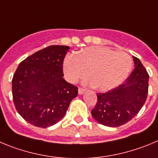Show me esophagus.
<instances>
[{"label":"esophagus","instance_id":"esophagus-1","mask_svg":"<svg viewBox=\"0 0 158 158\" xmlns=\"http://www.w3.org/2000/svg\"><path fill=\"white\" fill-rule=\"evenodd\" d=\"M78 92H79V94H82L85 92V89L82 87H79V89H78Z\"/></svg>","mask_w":158,"mask_h":158}]
</instances>
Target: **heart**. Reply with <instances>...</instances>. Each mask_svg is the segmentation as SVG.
Masks as SVG:
<instances>
[{
    "label": "heart",
    "mask_w": 158,
    "mask_h": 158,
    "mask_svg": "<svg viewBox=\"0 0 158 158\" xmlns=\"http://www.w3.org/2000/svg\"><path fill=\"white\" fill-rule=\"evenodd\" d=\"M131 67L132 60L126 52L101 46H90L76 55H69L63 63L64 76L69 82H77L88 74L86 82L101 91L121 84Z\"/></svg>",
    "instance_id": "b5f03b06"
}]
</instances>
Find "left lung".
<instances>
[{
	"instance_id": "1",
	"label": "left lung",
	"mask_w": 158,
	"mask_h": 158,
	"mask_svg": "<svg viewBox=\"0 0 158 158\" xmlns=\"http://www.w3.org/2000/svg\"><path fill=\"white\" fill-rule=\"evenodd\" d=\"M135 69L127 79L106 93H98V102L92 109L95 120L108 127H119L130 121L146 102L149 74L141 61L133 56Z\"/></svg>"
}]
</instances>
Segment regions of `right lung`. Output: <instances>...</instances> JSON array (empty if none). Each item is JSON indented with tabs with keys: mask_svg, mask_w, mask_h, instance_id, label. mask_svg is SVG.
<instances>
[{
	"mask_svg": "<svg viewBox=\"0 0 158 158\" xmlns=\"http://www.w3.org/2000/svg\"><path fill=\"white\" fill-rule=\"evenodd\" d=\"M70 48L50 45L23 60L12 78V97L19 114L31 124L50 127L62 120L78 87L63 78V62Z\"/></svg>",
	"mask_w": 158,
	"mask_h": 158,
	"instance_id": "obj_1",
	"label": "right lung"
}]
</instances>
